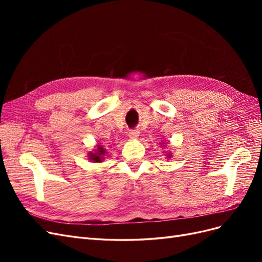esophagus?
Listing matches in <instances>:
<instances>
[{
    "label": "esophagus",
    "mask_w": 262,
    "mask_h": 262,
    "mask_svg": "<svg viewBox=\"0 0 262 262\" xmlns=\"http://www.w3.org/2000/svg\"><path fill=\"white\" fill-rule=\"evenodd\" d=\"M128 136H129V138L131 140H137L139 138V136H140V132L138 130H130Z\"/></svg>",
    "instance_id": "1"
}]
</instances>
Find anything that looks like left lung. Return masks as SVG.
<instances>
[{"label": "left lung", "mask_w": 262, "mask_h": 262, "mask_svg": "<svg viewBox=\"0 0 262 262\" xmlns=\"http://www.w3.org/2000/svg\"><path fill=\"white\" fill-rule=\"evenodd\" d=\"M160 144H162V146H165V144H164V143H160ZM165 156L167 157V158H171V157H172V155H171V153H170V152L166 153V155H165Z\"/></svg>", "instance_id": "left-lung-1"}]
</instances>
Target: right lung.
Listing matches in <instances>:
<instances>
[{"mask_svg": "<svg viewBox=\"0 0 262 262\" xmlns=\"http://www.w3.org/2000/svg\"><path fill=\"white\" fill-rule=\"evenodd\" d=\"M96 146L97 147L94 149V152L89 153V160L92 161L93 163H101L106 154V148H104V146L100 145V143Z\"/></svg>", "mask_w": 262, "mask_h": 262, "instance_id": "obj_1", "label": "right lung"}]
</instances>
